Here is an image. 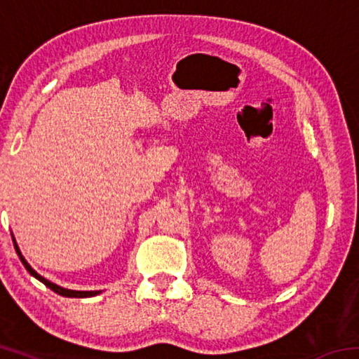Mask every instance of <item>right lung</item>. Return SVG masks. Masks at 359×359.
<instances>
[{
	"instance_id": "right-lung-1",
	"label": "right lung",
	"mask_w": 359,
	"mask_h": 359,
	"mask_svg": "<svg viewBox=\"0 0 359 359\" xmlns=\"http://www.w3.org/2000/svg\"><path fill=\"white\" fill-rule=\"evenodd\" d=\"M12 241H14V238H12ZM14 247H15V252H17V255H19V258H20V261L23 263V266H25V269L29 272V274H32L33 277H36L38 278L39 282H42L46 285V287H48L50 288L52 291H55V293H58V294H62V296H66V297H92V296H95V294H98V293H101V291H74V290H66V288H62V287H58V285H55V283H52V282H48L47 278H44L42 276H39L38 272H36L32 266H29L28 263H27V259L22 257V253H20V250H19V247H17V244L14 242Z\"/></svg>"
}]
</instances>
